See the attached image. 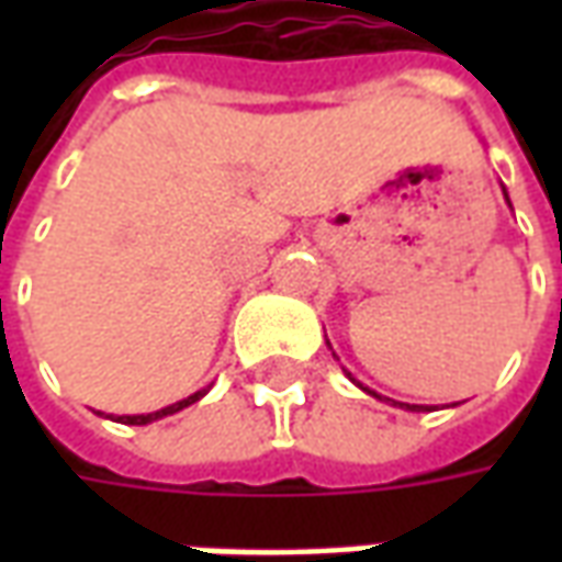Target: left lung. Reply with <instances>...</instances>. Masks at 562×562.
<instances>
[{
  "label": "left lung",
  "instance_id": "1",
  "mask_svg": "<svg viewBox=\"0 0 562 562\" xmlns=\"http://www.w3.org/2000/svg\"><path fill=\"white\" fill-rule=\"evenodd\" d=\"M503 195H506V201H508L506 186H503ZM508 207H512V201H508ZM328 346H330V342H328ZM346 376L352 379V382H355V385H358V389L367 391L370 397H376V401H385V403H391V406H401V409H409V413H422V409H427V406H415V403H401V401H391V397H382V394H376V391H370V389H367V385H361V382H358V379H355L352 373H349V370H346Z\"/></svg>",
  "mask_w": 562,
  "mask_h": 562
}]
</instances>
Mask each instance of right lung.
Wrapping results in <instances>:
<instances>
[{"label": "right lung", "mask_w": 562, "mask_h": 562, "mask_svg": "<svg viewBox=\"0 0 562 562\" xmlns=\"http://www.w3.org/2000/svg\"><path fill=\"white\" fill-rule=\"evenodd\" d=\"M207 394V389L195 391V394H189V397H183V401L171 403V406H165V409H159V413H147V415H116V422L123 424H149V422H159V418H165V415H173L180 413V409H186V406H192V403H198L201 397ZM114 418V415H111Z\"/></svg>", "instance_id": "right-lung-1"}]
</instances>
